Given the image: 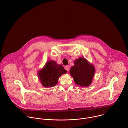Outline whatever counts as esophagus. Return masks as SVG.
<instances>
[{"label": "esophagus", "instance_id": "34e87169", "mask_svg": "<svg viewBox=\"0 0 128 128\" xmlns=\"http://www.w3.org/2000/svg\"><path fill=\"white\" fill-rule=\"evenodd\" d=\"M65 69L67 70V71H68L69 70H70V66H66L65 67H64Z\"/></svg>", "mask_w": 128, "mask_h": 128}]
</instances>
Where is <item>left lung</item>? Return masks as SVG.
<instances>
[{
  "mask_svg": "<svg viewBox=\"0 0 128 128\" xmlns=\"http://www.w3.org/2000/svg\"><path fill=\"white\" fill-rule=\"evenodd\" d=\"M70 73L76 85L82 87H87L92 82L95 68L86 60L80 58L74 61V66L71 67Z\"/></svg>",
  "mask_w": 128,
  "mask_h": 128,
  "instance_id": "1",
  "label": "left lung"
}]
</instances>
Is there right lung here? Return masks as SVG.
<instances>
[{"label":"right lung","mask_w":128,"mask_h":128,"mask_svg":"<svg viewBox=\"0 0 128 128\" xmlns=\"http://www.w3.org/2000/svg\"><path fill=\"white\" fill-rule=\"evenodd\" d=\"M66 72L67 71L62 64L59 65L54 61L50 60L39 72L38 77L44 87H52L58 83V79L62 74Z\"/></svg>","instance_id":"add662e5"}]
</instances>
